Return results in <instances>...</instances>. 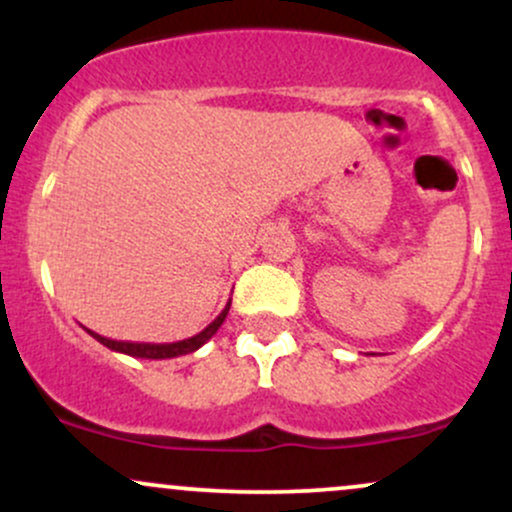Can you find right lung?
<instances>
[{
    "label": "right lung",
    "mask_w": 512,
    "mask_h": 512,
    "mask_svg": "<svg viewBox=\"0 0 512 512\" xmlns=\"http://www.w3.org/2000/svg\"><path fill=\"white\" fill-rule=\"evenodd\" d=\"M228 310H231V301L226 303V308L221 310L219 317H216L211 325L204 327L202 332L195 334V337L190 339H182V342H173V344H139V342H117V339H108V337H101V334L86 330L91 334L93 339H98L103 346H108V349L113 351H120V354H127V356H137V358H175V356H185V354H192V351H197L199 346H204L209 342L211 337H214L216 330L223 325V320H226Z\"/></svg>",
    "instance_id": "1"
}]
</instances>
